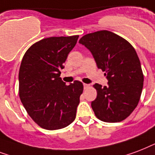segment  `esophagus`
<instances>
[{"label":"esophagus","instance_id":"esophagus-1","mask_svg":"<svg viewBox=\"0 0 155 155\" xmlns=\"http://www.w3.org/2000/svg\"><path fill=\"white\" fill-rule=\"evenodd\" d=\"M90 86V85L89 84H83V87H84V90H86V89H87Z\"/></svg>","mask_w":155,"mask_h":155}]
</instances>
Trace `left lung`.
<instances>
[{
	"instance_id": "left-lung-1",
	"label": "left lung",
	"mask_w": 155,
	"mask_h": 155,
	"mask_svg": "<svg viewBox=\"0 0 155 155\" xmlns=\"http://www.w3.org/2000/svg\"><path fill=\"white\" fill-rule=\"evenodd\" d=\"M79 44L91 51L97 67L105 72L107 86L94 84L97 98L91 107L100 120L109 123L126 119L136 108L143 87L141 62L129 42L108 31L87 34Z\"/></svg>"
}]
</instances>
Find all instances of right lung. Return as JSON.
<instances>
[{
	"instance_id": "add662e5",
	"label": "right lung",
	"mask_w": 155,
	"mask_h": 155,
	"mask_svg": "<svg viewBox=\"0 0 155 155\" xmlns=\"http://www.w3.org/2000/svg\"><path fill=\"white\" fill-rule=\"evenodd\" d=\"M78 35L49 37L26 51L19 69V97L35 123L48 130L63 129L75 120L83 85L65 86L60 78Z\"/></svg>"
}]
</instances>
